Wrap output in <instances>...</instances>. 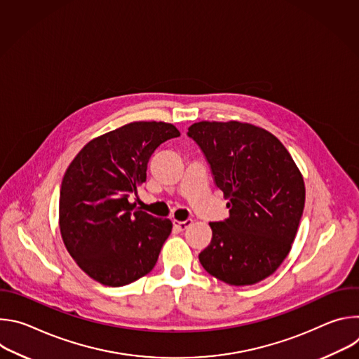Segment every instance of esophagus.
Wrapping results in <instances>:
<instances>
[{
  "label": "esophagus",
  "instance_id": "obj_1",
  "mask_svg": "<svg viewBox=\"0 0 359 359\" xmlns=\"http://www.w3.org/2000/svg\"><path fill=\"white\" fill-rule=\"evenodd\" d=\"M191 223H193L191 219H186V220H183V222H180V220H173V226H175L177 230H186Z\"/></svg>",
  "mask_w": 359,
  "mask_h": 359
}]
</instances>
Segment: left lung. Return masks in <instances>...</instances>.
Segmentation results:
<instances>
[{
	"instance_id": "1",
	"label": "left lung",
	"mask_w": 359,
	"mask_h": 359,
	"mask_svg": "<svg viewBox=\"0 0 359 359\" xmlns=\"http://www.w3.org/2000/svg\"><path fill=\"white\" fill-rule=\"evenodd\" d=\"M187 135L206 156L230 217L210 223L198 254L203 269L230 285L271 276L288 255L305 203L304 179L284 144L269 130L243 123H193Z\"/></svg>"
}]
</instances>
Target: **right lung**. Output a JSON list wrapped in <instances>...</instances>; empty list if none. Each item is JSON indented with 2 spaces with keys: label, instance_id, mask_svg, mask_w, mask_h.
Instances as JSON below:
<instances>
[{
  "label": "right lung",
  "instance_id": "1",
  "mask_svg": "<svg viewBox=\"0 0 359 359\" xmlns=\"http://www.w3.org/2000/svg\"><path fill=\"white\" fill-rule=\"evenodd\" d=\"M180 136L172 123L132 122L88 142L68 166L60 194V230L75 263L108 287L130 284L155 267L172 231L169 219L136 208L155 149Z\"/></svg>",
  "mask_w": 359,
  "mask_h": 359
}]
</instances>
